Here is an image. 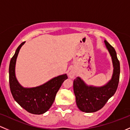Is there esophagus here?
<instances>
[{
    "instance_id": "1",
    "label": "esophagus",
    "mask_w": 130,
    "mask_h": 130,
    "mask_svg": "<svg viewBox=\"0 0 130 130\" xmlns=\"http://www.w3.org/2000/svg\"><path fill=\"white\" fill-rule=\"evenodd\" d=\"M74 72H73V71H71L70 73H69V77H73L74 76Z\"/></svg>"
}]
</instances>
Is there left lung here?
<instances>
[{"label":"left lung","instance_id":"obj_1","mask_svg":"<svg viewBox=\"0 0 130 130\" xmlns=\"http://www.w3.org/2000/svg\"><path fill=\"white\" fill-rule=\"evenodd\" d=\"M105 44L111 56L114 68L111 79L101 87L88 86L79 77H76L73 83L76 105L80 110L86 113H93L101 109L108 100L115 94L118 86L120 74V62L114 47L106 40Z\"/></svg>","mask_w":130,"mask_h":130}]
</instances>
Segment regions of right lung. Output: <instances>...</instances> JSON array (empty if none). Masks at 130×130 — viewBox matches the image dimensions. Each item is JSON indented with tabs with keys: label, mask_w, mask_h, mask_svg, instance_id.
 <instances>
[{
	"label": "right lung",
	"mask_w": 130,
	"mask_h": 130,
	"mask_svg": "<svg viewBox=\"0 0 130 130\" xmlns=\"http://www.w3.org/2000/svg\"><path fill=\"white\" fill-rule=\"evenodd\" d=\"M22 42L10 60L9 64V85L13 98L17 103L29 113L41 115L49 110L54 103L56 93L66 79V74L61 75L49 80L44 85L35 88H25L19 83L15 74V67L17 56Z\"/></svg>",
	"instance_id": "right-lung-1"
}]
</instances>
